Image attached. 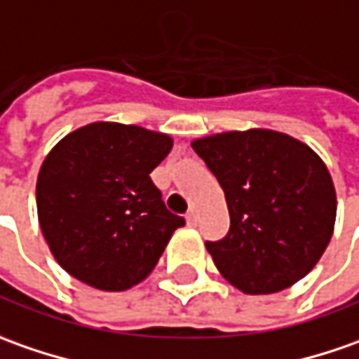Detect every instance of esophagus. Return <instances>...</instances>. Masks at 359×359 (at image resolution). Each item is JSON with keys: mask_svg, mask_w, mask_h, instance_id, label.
Wrapping results in <instances>:
<instances>
[{"mask_svg": "<svg viewBox=\"0 0 359 359\" xmlns=\"http://www.w3.org/2000/svg\"><path fill=\"white\" fill-rule=\"evenodd\" d=\"M187 222H189L191 226H194V224L198 222V215H196V210H189V212H187Z\"/></svg>", "mask_w": 359, "mask_h": 359, "instance_id": "esophagus-1", "label": "esophagus"}]
</instances>
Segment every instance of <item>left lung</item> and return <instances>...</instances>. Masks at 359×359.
<instances>
[{
  "instance_id": "1",
  "label": "left lung",
  "mask_w": 359,
  "mask_h": 359,
  "mask_svg": "<svg viewBox=\"0 0 359 359\" xmlns=\"http://www.w3.org/2000/svg\"><path fill=\"white\" fill-rule=\"evenodd\" d=\"M224 191L230 230L206 242L218 272L244 294H274L322 258L336 222L326 165L290 135L229 130L192 141Z\"/></svg>"
}]
</instances>
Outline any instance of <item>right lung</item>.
<instances>
[{
	"mask_svg": "<svg viewBox=\"0 0 359 359\" xmlns=\"http://www.w3.org/2000/svg\"><path fill=\"white\" fill-rule=\"evenodd\" d=\"M170 149L165 133L91 123L45 156L37 177L39 226L73 278L121 292L153 272L172 232L184 224L151 180Z\"/></svg>",
	"mask_w": 359,
	"mask_h": 359,
	"instance_id": "add662e5",
	"label": "right lung"
}]
</instances>
